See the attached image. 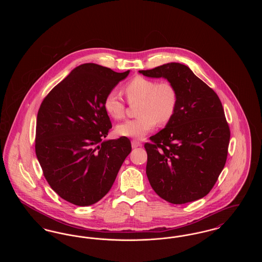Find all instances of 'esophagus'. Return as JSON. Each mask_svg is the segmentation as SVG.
Here are the masks:
<instances>
[{
  "label": "esophagus",
  "mask_w": 262,
  "mask_h": 262,
  "mask_svg": "<svg viewBox=\"0 0 262 262\" xmlns=\"http://www.w3.org/2000/svg\"><path fill=\"white\" fill-rule=\"evenodd\" d=\"M141 145H142V144H141L140 141L136 140V139L132 140V146H133V148H137V147H139V146H141Z\"/></svg>",
  "instance_id": "34e87169"
}]
</instances>
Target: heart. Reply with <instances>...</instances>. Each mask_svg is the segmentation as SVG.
Instances as JSON below:
<instances>
[{
  "label": "heart",
  "instance_id": "1",
  "mask_svg": "<svg viewBox=\"0 0 262 262\" xmlns=\"http://www.w3.org/2000/svg\"><path fill=\"white\" fill-rule=\"evenodd\" d=\"M129 103L139 102L137 119L127 120L116 126L120 137L142 138L157 125H166L172 118L178 106V93L169 81H160L136 76L124 88ZM104 110L114 120L125 116V104L115 90L109 91L103 101Z\"/></svg>",
  "mask_w": 262,
  "mask_h": 262
}]
</instances>
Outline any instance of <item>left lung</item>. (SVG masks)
<instances>
[{"instance_id":"1","label":"left lung","mask_w":262,"mask_h":262,"mask_svg":"<svg viewBox=\"0 0 262 262\" xmlns=\"http://www.w3.org/2000/svg\"><path fill=\"white\" fill-rule=\"evenodd\" d=\"M174 85L178 106L165 128L146 142V174L154 191L173 204L204 198L221 174L230 128L222 103L212 88L179 62L139 71Z\"/></svg>"}]
</instances>
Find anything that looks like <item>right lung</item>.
Here are the masks:
<instances>
[{"mask_svg":"<svg viewBox=\"0 0 262 262\" xmlns=\"http://www.w3.org/2000/svg\"><path fill=\"white\" fill-rule=\"evenodd\" d=\"M128 74L83 63L42 101L35 152L45 179L62 200L78 206L99 201L130 153L127 137L103 140L112 127L103 101Z\"/></svg>","mask_w":262,"mask_h":262,"instance_id":"right-lung-1","label":"right lung"}]
</instances>
